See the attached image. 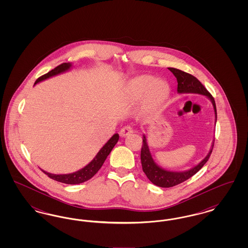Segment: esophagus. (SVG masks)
Listing matches in <instances>:
<instances>
[{"label":"esophagus","mask_w":248,"mask_h":248,"mask_svg":"<svg viewBox=\"0 0 248 248\" xmlns=\"http://www.w3.org/2000/svg\"><path fill=\"white\" fill-rule=\"evenodd\" d=\"M133 133V128L130 126H124L120 131V136L122 138H125Z\"/></svg>","instance_id":"1"}]
</instances>
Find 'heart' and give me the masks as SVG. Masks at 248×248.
I'll return each mask as SVG.
<instances>
[{"mask_svg": "<svg viewBox=\"0 0 248 248\" xmlns=\"http://www.w3.org/2000/svg\"><path fill=\"white\" fill-rule=\"evenodd\" d=\"M126 96L131 103L143 98L142 104L146 108H154L162 105L170 93L168 83L157 80L153 75L138 76L126 84Z\"/></svg>", "mask_w": 248, "mask_h": 248, "instance_id": "obj_1", "label": "heart"}]
</instances>
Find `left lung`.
Wrapping results in <instances>:
<instances>
[{
  "label": "left lung",
  "instance_id": "obj_1",
  "mask_svg": "<svg viewBox=\"0 0 248 248\" xmlns=\"http://www.w3.org/2000/svg\"><path fill=\"white\" fill-rule=\"evenodd\" d=\"M168 70L171 71L177 81V93L178 94H199L206 96L211 102H212L214 111H215V124L217 123V108L216 103L211 94L206 90V88L200 83V81L195 78L194 76L190 75L185 71L177 70L175 68H168ZM213 147H214V140L211 145V149L207 155L201 161L198 165L191 167L189 170L181 171V172H175V171H169L165 170L163 167L159 166L155 163L153 158V155L151 154L149 144L147 141V138L145 135H143V144H142L141 159L142 169L143 172L146 174L147 177L153 182L154 185L162 188H170L173 186H176L177 184H180L184 182L185 180L189 179V177L195 175L201 168L204 165V164L208 161L211 153H212Z\"/></svg>",
  "mask_w": 248,
  "mask_h": 248
}]
</instances>
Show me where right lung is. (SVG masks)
Masks as SVG:
<instances>
[{
    "mask_svg": "<svg viewBox=\"0 0 248 248\" xmlns=\"http://www.w3.org/2000/svg\"><path fill=\"white\" fill-rule=\"evenodd\" d=\"M71 68H72V64L70 62L69 63H63V64L58 66L57 68H55L54 70L47 72L46 74L38 78L36 80L34 85L38 83H41V82L46 80V79L51 78V77H54V76H57V75L61 74V73H64L66 71H70V70H71ZM118 140V134H114L107 141L106 144L99 150V152L94 156V159L88 165H85L82 169H80L76 172L70 173V174H60V175L51 174V173H48V172L44 171V170H43V172L45 174H46L50 178L59 181V182H62V183H65V184L74 185V184L83 183L84 181H87L88 179H90L91 177H94V175L97 173V171L101 168V166L104 164L108 155L110 154V152L112 151V149L114 148V146L116 145Z\"/></svg>",
    "mask_w": 248,
    "mask_h": 248,
    "instance_id": "obj_1",
    "label": "right lung"
}]
</instances>
